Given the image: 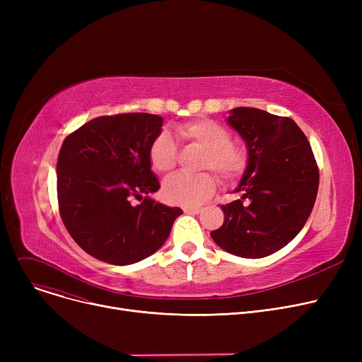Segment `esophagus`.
<instances>
[{
  "label": "esophagus",
  "instance_id": "esophagus-1",
  "mask_svg": "<svg viewBox=\"0 0 362 362\" xmlns=\"http://www.w3.org/2000/svg\"><path fill=\"white\" fill-rule=\"evenodd\" d=\"M183 211L187 213V214H199L202 211V208H199V206H186Z\"/></svg>",
  "mask_w": 362,
  "mask_h": 362
}]
</instances>
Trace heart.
<instances>
[{
  "mask_svg": "<svg viewBox=\"0 0 362 362\" xmlns=\"http://www.w3.org/2000/svg\"><path fill=\"white\" fill-rule=\"evenodd\" d=\"M176 135L185 145L204 149L199 170H211L224 185L238 183L250 168V154L240 144L232 141V133L223 124L198 119L176 126ZM152 170L170 175L177 165V146L165 130L152 139L148 148ZM217 189L213 173L176 175L163 185V197L171 204L197 206L210 198Z\"/></svg>",
  "mask_w": 362,
  "mask_h": 362,
  "instance_id": "heart-1",
  "label": "heart"
}]
</instances>
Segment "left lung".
I'll use <instances>...</instances> for the list:
<instances>
[{"mask_svg": "<svg viewBox=\"0 0 362 362\" xmlns=\"http://www.w3.org/2000/svg\"><path fill=\"white\" fill-rule=\"evenodd\" d=\"M229 123L248 146L250 168L236 189L242 198L221 205L224 223L211 238L233 255L262 258L286 246L307 223L318 165L307 136L289 117L238 107Z\"/></svg>", "mask_w": 362, "mask_h": 362, "instance_id": "1", "label": "left lung"}]
</instances>
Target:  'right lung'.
Returning <instances> with one entry per match:
<instances>
[{
  "label": "right lung",
  "mask_w": 362,
  "mask_h": 362,
  "mask_svg": "<svg viewBox=\"0 0 362 362\" xmlns=\"http://www.w3.org/2000/svg\"><path fill=\"white\" fill-rule=\"evenodd\" d=\"M163 119L124 112L71 132L57 158V199L67 232L100 261L126 265L154 254L183 213L148 198L160 189L148 148ZM132 199L141 204L132 206Z\"/></svg>",
  "instance_id": "right-lung-1"
}]
</instances>
